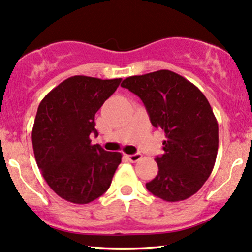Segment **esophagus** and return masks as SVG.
I'll use <instances>...</instances> for the list:
<instances>
[{
  "mask_svg": "<svg viewBox=\"0 0 252 252\" xmlns=\"http://www.w3.org/2000/svg\"><path fill=\"white\" fill-rule=\"evenodd\" d=\"M128 157V159H129V161H131V162H136V161H139V160L141 159V154L140 153H135V154H129V156H126Z\"/></svg>",
  "mask_w": 252,
  "mask_h": 252,
  "instance_id": "34e87169",
  "label": "esophagus"
}]
</instances>
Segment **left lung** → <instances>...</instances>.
Masks as SVG:
<instances>
[{
    "label": "left lung",
    "instance_id": "left-lung-1",
    "mask_svg": "<svg viewBox=\"0 0 252 252\" xmlns=\"http://www.w3.org/2000/svg\"><path fill=\"white\" fill-rule=\"evenodd\" d=\"M128 88L145 104L154 128L165 131L164 154L156 158L158 175L146 183L167 202L192 196L211 176L219 147V126L204 94L171 70L126 77Z\"/></svg>",
    "mask_w": 252,
    "mask_h": 252
}]
</instances>
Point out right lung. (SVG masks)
<instances>
[{
  "mask_svg": "<svg viewBox=\"0 0 252 252\" xmlns=\"http://www.w3.org/2000/svg\"><path fill=\"white\" fill-rule=\"evenodd\" d=\"M122 79L75 75L44 96L32 130L35 161L49 187L68 202L86 204L110 188L120 152L91 143L94 116Z\"/></svg>",
  "mask_w": 252,
  "mask_h": 252,
  "instance_id": "obj_1",
  "label": "right lung"
}]
</instances>
